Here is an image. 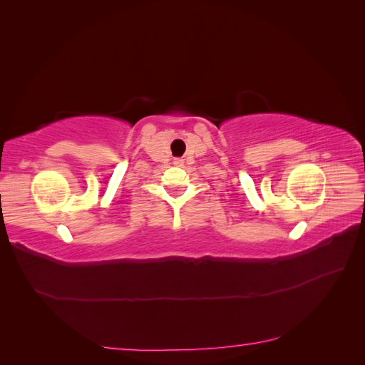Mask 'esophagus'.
<instances>
[{
	"label": "esophagus",
	"instance_id": "esophagus-1",
	"mask_svg": "<svg viewBox=\"0 0 365 365\" xmlns=\"http://www.w3.org/2000/svg\"><path fill=\"white\" fill-rule=\"evenodd\" d=\"M182 163H184V161H182L181 158H175V161H173L175 165H182Z\"/></svg>",
	"mask_w": 365,
	"mask_h": 365
}]
</instances>
